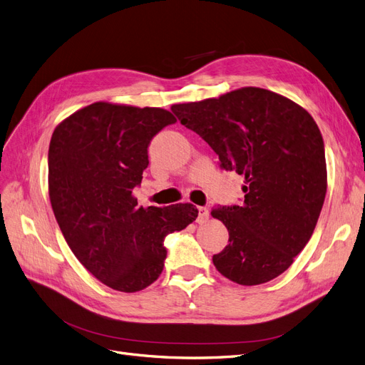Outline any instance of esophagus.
<instances>
[{"mask_svg": "<svg viewBox=\"0 0 365 365\" xmlns=\"http://www.w3.org/2000/svg\"><path fill=\"white\" fill-rule=\"evenodd\" d=\"M197 209H198V222H206L209 220V217H210L209 210L206 207H203V206H200Z\"/></svg>", "mask_w": 365, "mask_h": 365, "instance_id": "esophagus-1", "label": "esophagus"}]
</instances>
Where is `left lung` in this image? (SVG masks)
<instances>
[{"mask_svg":"<svg viewBox=\"0 0 365 365\" xmlns=\"http://www.w3.org/2000/svg\"><path fill=\"white\" fill-rule=\"evenodd\" d=\"M171 111L212 147L221 170L247 182L240 205L212 209L228 230L215 267L242 286L287 271L312 237L327 195L325 144L313 117L257 87L173 105Z\"/></svg>","mask_w":365,"mask_h":365,"instance_id":"obj_1","label":"left lung"}]
</instances>
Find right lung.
I'll use <instances>...</instances> for the list:
<instances>
[{
  "label": "right lung",
  "instance_id": "right-lung-1",
  "mask_svg": "<svg viewBox=\"0 0 365 365\" xmlns=\"http://www.w3.org/2000/svg\"><path fill=\"white\" fill-rule=\"evenodd\" d=\"M162 108L91 103L60 123L48 153L49 198L67 245L105 286L133 293L158 279L167 235L195 221L190 203L138 206L148 145L175 123Z\"/></svg>",
  "mask_w": 365,
  "mask_h": 365
}]
</instances>
